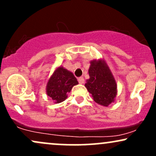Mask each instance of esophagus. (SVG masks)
<instances>
[{
	"label": "esophagus",
	"mask_w": 156,
	"mask_h": 156,
	"mask_svg": "<svg viewBox=\"0 0 156 156\" xmlns=\"http://www.w3.org/2000/svg\"><path fill=\"white\" fill-rule=\"evenodd\" d=\"M78 82H79V83L80 84H83L84 83V78L83 77H80V78H78Z\"/></svg>",
	"instance_id": "obj_1"
}]
</instances>
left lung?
<instances>
[{"instance_id": "left-lung-1", "label": "left lung", "mask_w": 156, "mask_h": 156, "mask_svg": "<svg viewBox=\"0 0 156 156\" xmlns=\"http://www.w3.org/2000/svg\"><path fill=\"white\" fill-rule=\"evenodd\" d=\"M89 75L85 87L94 101L106 107L114 103L117 94V84L105 61L103 58L91 61Z\"/></svg>"}]
</instances>
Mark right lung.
I'll list each match as a JSON object with an SVG mask.
<instances>
[{
	"mask_svg": "<svg viewBox=\"0 0 156 156\" xmlns=\"http://www.w3.org/2000/svg\"><path fill=\"white\" fill-rule=\"evenodd\" d=\"M77 84L78 82L73 73L59 66L55 68L48 80L46 85V94L53 103H62L67 99L68 93Z\"/></svg>",
	"mask_w": 156,
	"mask_h": 156,
	"instance_id": "1",
	"label": "right lung"
}]
</instances>
